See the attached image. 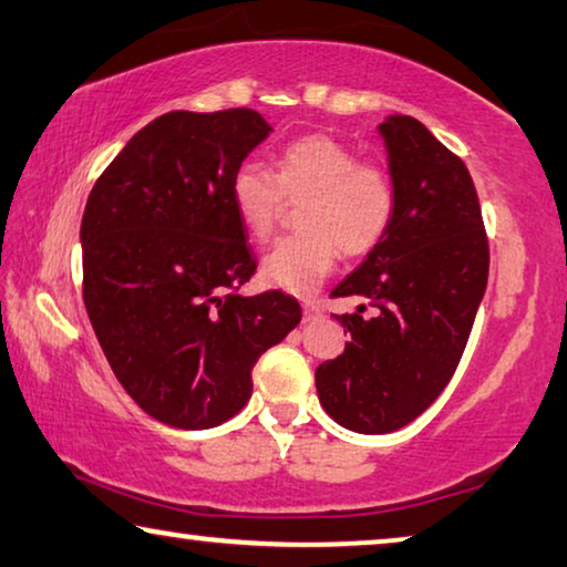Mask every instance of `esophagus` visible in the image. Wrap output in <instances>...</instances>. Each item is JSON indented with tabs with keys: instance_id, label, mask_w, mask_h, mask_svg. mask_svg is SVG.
Returning <instances> with one entry per match:
<instances>
[{
	"instance_id": "34e87169",
	"label": "esophagus",
	"mask_w": 567,
	"mask_h": 567,
	"mask_svg": "<svg viewBox=\"0 0 567 567\" xmlns=\"http://www.w3.org/2000/svg\"><path fill=\"white\" fill-rule=\"evenodd\" d=\"M305 322H310V320H318V318H322V310H320V305L318 302H305Z\"/></svg>"
}]
</instances>
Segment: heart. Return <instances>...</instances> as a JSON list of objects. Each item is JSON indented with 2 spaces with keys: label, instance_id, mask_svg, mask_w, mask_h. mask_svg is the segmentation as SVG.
I'll return each instance as SVG.
<instances>
[{
  "label": "heart",
  "instance_id": "b5f03b06",
  "mask_svg": "<svg viewBox=\"0 0 567 567\" xmlns=\"http://www.w3.org/2000/svg\"><path fill=\"white\" fill-rule=\"evenodd\" d=\"M302 235L267 251L259 275L272 287L308 298L336 269L340 251L365 257L383 245L396 219L393 174L326 133L287 143L275 171L247 161L231 176V206L255 241L275 235L287 202L301 204Z\"/></svg>",
  "mask_w": 567,
  "mask_h": 567
}]
</instances>
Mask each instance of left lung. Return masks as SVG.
<instances>
[{
	"instance_id": "left-lung-1",
	"label": "left lung",
	"mask_w": 567,
	"mask_h": 567,
	"mask_svg": "<svg viewBox=\"0 0 567 567\" xmlns=\"http://www.w3.org/2000/svg\"><path fill=\"white\" fill-rule=\"evenodd\" d=\"M399 209L389 237L332 298L371 300L375 316H336L343 355L318 365L322 409L358 434H389L424 413L452 381L489 275L480 196L464 161L424 123H381Z\"/></svg>"
}]
</instances>
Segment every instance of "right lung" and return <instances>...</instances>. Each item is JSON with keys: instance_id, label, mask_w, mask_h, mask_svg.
Masks as SVG:
<instances>
[{"instance_id": "add662e5", "label": "right lung", "mask_w": 567, "mask_h": 567, "mask_svg": "<svg viewBox=\"0 0 567 567\" xmlns=\"http://www.w3.org/2000/svg\"><path fill=\"white\" fill-rule=\"evenodd\" d=\"M269 136L251 107L171 111L125 143L87 196L83 300L115 379L176 429L245 409L251 368L302 320L280 290L241 298L257 272L231 176Z\"/></svg>"}]
</instances>
